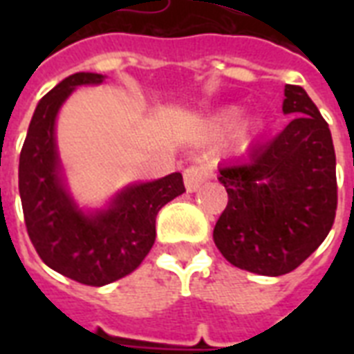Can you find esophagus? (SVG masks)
Instances as JSON below:
<instances>
[{
  "mask_svg": "<svg viewBox=\"0 0 354 354\" xmlns=\"http://www.w3.org/2000/svg\"><path fill=\"white\" fill-rule=\"evenodd\" d=\"M213 176V171H211L207 165H191L183 171V182H185V189L189 193H194L202 187V183L207 182L209 178Z\"/></svg>",
  "mask_w": 354,
  "mask_h": 354,
  "instance_id": "obj_1",
  "label": "esophagus"
}]
</instances>
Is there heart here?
I'll use <instances>...</instances> for the list:
<instances>
[{
	"label": "heart",
	"mask_w": 354,
	"mask_h": 354,
	"mask_svg": "<svg viewBox=\"0 0 354 354\" xmlns=\"http://www.w3.org/2000/svg\"><path fill=\"white\" fill-rule=\"evenodd\" d=\"M239 119H241V110H239V108H224V110L216 112L215 115H211V118H207L202 122V132H204L205 136H209V138L222 136V133L230 132L236 122H239ZM253 128H255L253 124L252 127H244L241 132H239V136H236V143H239V147L246 149L248 145H250L253 136Z\"/></svg>",
	"instance_id": "obj_1"
}]
</instances>
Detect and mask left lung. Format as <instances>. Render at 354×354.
<instances>
[{
	"label": "left lung",
	"instance_id": "1",
	"mask_svg": "<svg viewBox=\"0 0 354 354\" xmlns=\"http://www.w3.org/2000/svg\"><path fill=\"white\" fill-rule=\"evenodd\" d=\"M283 132L221 167L227 205L213 241L252 274L296 270L329 235L336 215V156L329 124L301 86H285Z\"/></svg>",
	"mask_w": 354,
	"mask_h": 354
}]
</instances>
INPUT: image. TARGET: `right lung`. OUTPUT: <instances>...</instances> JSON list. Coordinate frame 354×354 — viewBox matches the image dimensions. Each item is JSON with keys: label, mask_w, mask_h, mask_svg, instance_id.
<instances>
[{"label": "right lung", "mask_w": 354, "mask_h": 354, "mask_svg": "<svg viewBox=\"0 0 354 354\" xmlns=\"http://www.w3.org/2000/svg\"><path fill=\"white\" fill-rule=\"evenodd\" d=\"M104 75L75 73L38 102L19 154V198L27 233L44 263L82 285L102 286L132 274L156 241V216L185 193L180 172L127 185L106 207L84 211L71 196L57 149V115L73 90Z\"/></svg>", "instance_id": "1"}]
</instances>
